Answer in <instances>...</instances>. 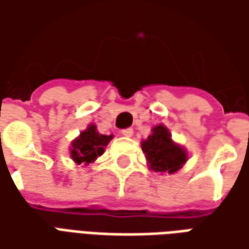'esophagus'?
<instances>
[{"instance_id": "34e87169", "label": "esophagus", "mask_w": 249, "mask_h": 249, "mask_svg": "<svg viewBox=\"0 0 249 249\" xmlns=\"http://www.w3.org/2000/svg\"><path fill=\"white\" fill-rule=\"evenodd\" d=\"M121 135L125 136V137H130V136L133 135V129L132 128H126V129L121 130Z\"/></svg>"}]
</instances>
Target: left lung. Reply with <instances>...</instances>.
<instances>
[{
  "mask_svg": "<svg viewBox=\"0 0 249 249\" xmlns=\"http://www.w3.org/2000/svg\"><path fill=\"white\" fill-rule=\"evenodd\" d=\"M141 149L149 168L159 173H175L188 159L185 149L173 142L169 130L161 124L155 126L152 135L141 142Z\"/></svg>",
  "mask_w": 249,
  "mask_h": 249,
  "instance_id": "obj_1",
  "label": "left lung"
}]
</instances>
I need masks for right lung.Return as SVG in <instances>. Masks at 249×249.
<instances>
[{
  "instance_id": "1",
  "label": "right lung",
  "mask_w": 249,
  "mask_h": 249,
  "mask_svg": "<svg viewBox=\"0 0 249 249\" xmlns=\"http://www.w3.org/2000/svg\"><path fill=\"white\" fill-rule=\"evenodd\" d=\"M113 139V135H100L96 125H89L87 129L73 140L71 148V157L76 164L88 165L93 162L105 151V146Z\"/></svg>"
}]
</instances>
